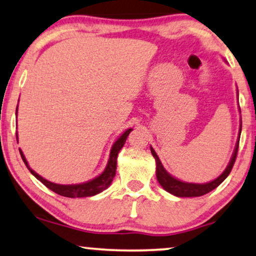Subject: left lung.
<instances>
[{"label": "left lung", "instance_id": "obj_1", "mask_svg": "<svg viewBox=\"0 0 256 256\" xmlns=\"http://www.w3.org/2000/svg\"><path fill=\"white\" fill-rule=\"evenodd\" d=\"M241 128H242V122L240 125V134H241ZM238 140H240V137H238V143H236L234 154H232V160H230V162H229L228 166L226 168V170L223 171L221 174H220L218 178H215L214 180H212V182H208L204 184L182 182V180L174 178V177L171 176L169 172H166V170L164 169L163 166H162V163H160V158H158V156H157V154L154 152V148H150L152 156H154V160H156V176H157L158 183H160L168 192L172 194V195L177 196V197H198V196L206 195V194H208L212 192V190H214L215 188H218L220 184L223 182V180L227 178L228 174H230L232 166H234V163H235L236 154H238Z\"/></svg>", "mask_w": 256, "mask_h": 256}]
</instances>
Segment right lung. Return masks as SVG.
Wrapping results in <instances>:
<instances>
[{"label": "right lung", "mask_w": 256, "mask_h": 256, "mask_svg": "<svg viewBox=\"0 0 256 256\" xmlns=\"http://www.w3.org/2000/svg\"><path fill=\"white\" fill-rule=\"evenodd\" d=\"M18 113V111H16ZM132 128H128L126 130L124 134H122L120 137H119L117 140L114 142V144L112 145L111 152H110V158L108 162V166H106L105 170L102 171V174H99L96 178L88 180L86 183L82 184H70V186H64V184H56L53 182H50V180H44V177H41L40 174L35 172L34 170L30 169V166H28V162L26 160V157L24 152L20 150L21 157L24 160L26 166L28 168V170L30 171L32 174H34L35 177L38 180H41L42 183L46 186L48 189H50L52 192H56L58 195L64 196V197H70V198H76V197H88V196H94L96 194L102 192V190H105L106 188H108L110 184L112 183L113 178L116 176V170H117V157L120 148L124 146L126 139H128V136L130 134ZM16 138H18V134H16Z\"/></svg>", "instance_id": "1"}]
</instances>
